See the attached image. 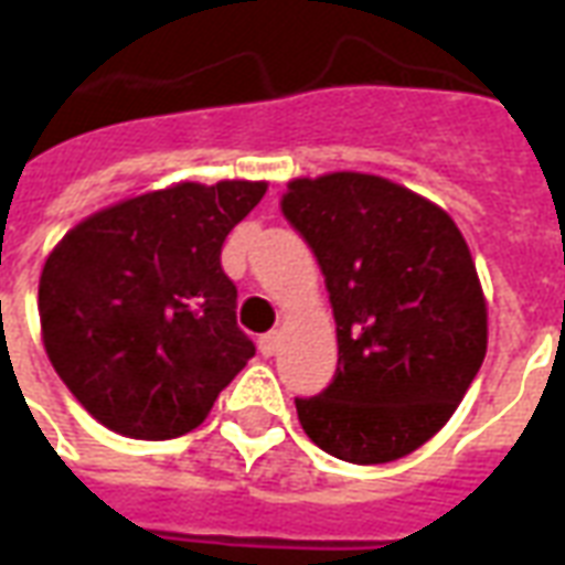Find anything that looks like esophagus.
Wrapping results in <instances>:
<instances>
[{
  "label": "esophagus",
  "instance_id": "1",
  "mask_svg": "<svg viewBox=\"0 0 565 565\" xmlns=\"http://www.w3.org/2000/svg\"><path fill=\"white\" fill-rule=\"evenodd\" d=\"M257 347H260V352H264L266 359H273L275 352H278V347H281V334H278V331H269V334H264V338L257 340Z\"/></svg>",
  "mask_w": 565,
  "mask_h": 565
}]
</instances>
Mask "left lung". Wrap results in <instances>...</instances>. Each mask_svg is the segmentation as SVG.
<instances>
[{"label":"left lung","mask_w":565,"mask_h":565,"mask_svg":"<svg viewBox=\"0 0 565 565\" xmlns=\"http://www.w3.org/2000/svg\"><path fill=\"white\" fill-rule=\"evenodd\" d=\"M281 213L326 278L338 370L296 397L301 429L343 462L382 465L450 420L486 359V299L454 218L385 178L292 180Z\"/></svg>","instance_id":"left-lung-1"}]
</instances>
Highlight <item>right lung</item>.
<instances>
[{
  "label": "right lung",
  "instance_id": "right-lung-1",
  "mask_svg": "<svg viewBox=\"0 0 565 565\" xmlns=\"http://www.w3.org/2000/svg\"><path fill=\"white\" fill-rule=\"evenodd\" d=\"M266 183H178L73 227L46 257L38 311L71 394L127 438L192 433L254 355L222 243Z\"/></svg>",
  "mask_w": 565,
  "mask_h": 565
}]
</instances>
